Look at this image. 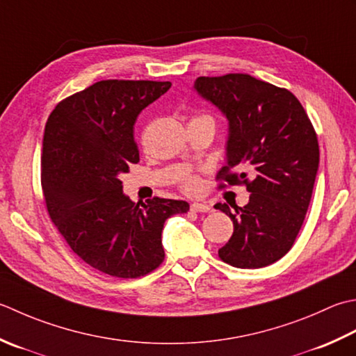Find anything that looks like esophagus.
<instances>
[{
  "instance_id": "esophagus-1",
  "label": "esophagus",
  "mask_w": 356,
  "mask_h": 356,
  "mask_svg": "<svg viewBox=\"0 0 356 356\" xmlns=\"http://www.w3.org/2000/svg\"><path fill=\"white\" fill-rule=\"evenodd\" d=\"M191 211H194V213H208V211H210V207H208L207 204H196V202H194V204H191Z\"/></svg>"
}]
</instances>
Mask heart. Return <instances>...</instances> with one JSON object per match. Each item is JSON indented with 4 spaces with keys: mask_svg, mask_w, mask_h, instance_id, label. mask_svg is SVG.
Wrapping results in <instances>:
<instances>
[{
    "mask_svg": "<svg viewBox=\"0 0 356 356\" xmlns=\"http://www.w3.org/2000/svg\"><path fill=\"white\" fill-rule=\"evenodd\" d=\"M190 122H211L214 123V118L210 114H199V115H194ZM180 180V188H182L184 191L190 193V194H196L200 191L202 188V179H200V174L196 171H184L182 174L179 176Z\"/></svg>",
    "mask_w": 356,
    "mask_h": 356,
    "instance_id": "heart-1",
    "label": "heart"
}]
</instances>
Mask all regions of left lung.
<instances>
[{"instance_id": "obj_1", "label": "left lung", "mask_w": 356, "mask_h": 356, "mask_svg": "<svg viewBox=\"0 0 356 356\" xmlns=\"http://www.w3.org/2000/svg\"><path fill=\"white\" fill-rule=\"evenodd\" d=\"M194 88L229 122L219 188L250 193L245 207L214 205L234 227L219 257L238 268L267 267L290 252L304 224L319 163L316 131L289 89L248 74L199 76Z\"/></svg>"}]
</instances>
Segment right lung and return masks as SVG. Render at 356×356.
<instances>
[{
  "label": "right lung",
  "instance_id": "right-lung-1",
  "mask_svg": "<svg viewBox=\"0 0 356 356\" xmlns=\"http://www.w3.org/2000/svg\"><path fill=\"white\" fill-rule=\"evenodd\" d=\"M170 81L102 80L61 100L49 115L41 188L49 218L88 266L120 280L154 271L165 259L163 225L190 210L185 200L136 204L122 193L123 172L137 163L138 114Z\"/></svg>",
  "mask_w": 356,
  "mask_h": 356
}]
</instances>
